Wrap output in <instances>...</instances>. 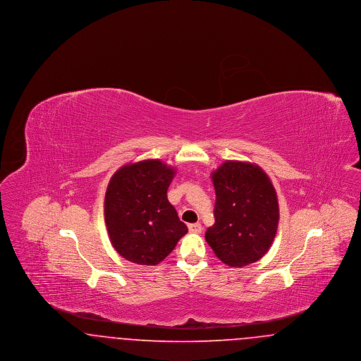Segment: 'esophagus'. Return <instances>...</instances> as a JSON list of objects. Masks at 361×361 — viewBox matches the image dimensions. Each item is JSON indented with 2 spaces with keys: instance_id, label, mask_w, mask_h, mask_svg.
I'll return each instance as SVG.
<instances>
[{
  "instance_id": "esophagus-1",
  "label": "esophagus",
  "mask_w": 361,
  "mask_h": 361,
  "mask_svg": "<svg viewBox=\"0 0 361 361\" xmlns=\"http://www.w3.org/2000/svg\"><path fill=\"white\" fill-rule=\"evenodd\" d=\"M188 228L190 233H195V234H200L202 230H203V227H202V224H188Z\"/></svg>"
}]
</instances>
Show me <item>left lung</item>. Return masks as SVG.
I'll use <instances>...</instances> for the list:
<instances>
[{
  "instance_id": "8db88e82",
  "label": "left lung",
  "mask_w": 361,
  "mask_h": 361,
  "mask_svg": "<svg viewBox=\"0 0 361 361\" xmlns=\"http://www.w3.org/2000/svg\"><path fill=\"white\" fill-rule=\"evenodd\" d=\"M215 224L206 240L228 267L256 262L271 247L279 224V203L268 174L258 165L226 161L215 172Z\"/></svg>"
}]
</instances>
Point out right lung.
I'll list each match as a JSON object with an SVG mask.
<instances>
[{
	"label": "right lung",
	"instance_id": "obj_1",
	"mask_svg": "<svg viewBox=\"0 0 361 361\" xmlns=\"http://www.w3.org/2000/svg\"><path fill=\"white\" fill-rule=\"evenodd\" d=\"M173 177L172 166L159 159L124 165L112 176L104 215L111 243L121 257L157 265L188 233L166 196Z\"/></svg>",
	"mask_w": 361,
	"mask_h": 361
}]
</instances>
